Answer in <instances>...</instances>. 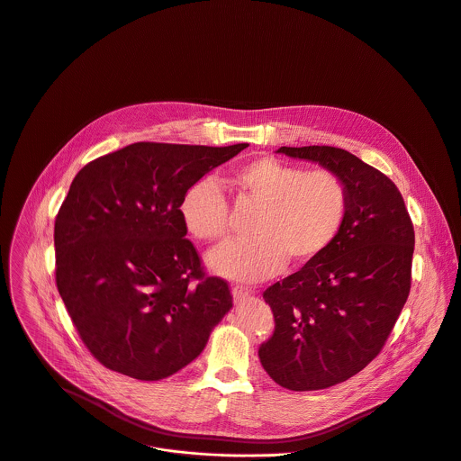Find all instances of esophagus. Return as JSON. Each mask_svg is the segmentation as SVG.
I'll list each match as a JSON object with an SVG mask.
<instances>
[{"mask_svg": "<svg viewBox=\"0 0 461 461\" xmlns=\"http://www.w3.org/2000/svg\"><path fill=\"white\" fill-rule=\"evenodd\" d=\"M231 294H233V300L237 303V302H242L244 298H248L251 294V289L246 287V285H233L231 287Z\"/></svg>", "mask_w": 461, "mask_h": 461, "instance_id": "34e87169", "label": "esophagus"}]
</instances>
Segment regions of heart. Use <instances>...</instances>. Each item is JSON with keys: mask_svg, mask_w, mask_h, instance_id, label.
<instances>
[{"mask_svg": "<svg viewBox=\"0 0 461 461\" xmlns=\"http://www.w3.org/2000/svg\"><path fill=\"white\" fill-rule=\"evenodd\" d=\"M240 201L258 206L251 239L231 240L210 255V267L228 278L255 282L287 264L305 266L322 257L342 233L351 210L349 185L331 170H305L276 158H258L233 174ZM179 215L197 240L230 235V203L213 177L190 185Z\"/></svg>", "mask_w": 461, "mask_h": 461, "instance_id": "1", "label": "heart"}]
</instances>
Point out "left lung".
<instances>
[{"instance_id":"left-lung-1","label":"left lung","mask_w":461,"mask_h":461,"mask_svg":"<svg viewBox=\"0 0 461 461\" xmlns=\"http://www.w3.org/2000/svg\"><path fill=\"white\" fill-rule=\"evenodd\" d=\"M278 151L322 165L351 192L335 244L262 294L275 317L262 367L280 387L319 391L360 373L385 346L411 291L414 228L396 185L348 149Z\"/></svg>"}]
</instances>
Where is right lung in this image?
I'll return each mask as SVG.
<instances>
[{
  "instance_id": "1",
  "label": "right lung",
  "mask_w": 461,
  "mask_h": 461,
  "mask_svg": "<svg viewBox=\"0 0 461 461\" xmlns=\"http://www.w3.org/2000/svg\"><path fill=\"white\" fill-rule=\"evenodd\" d=\"M249 146L133 142L74 177L54 224L56 285L106 369L163 380L195 360L233 308L179 215L190 185Z\"/></svg>"
}]
</instances>
